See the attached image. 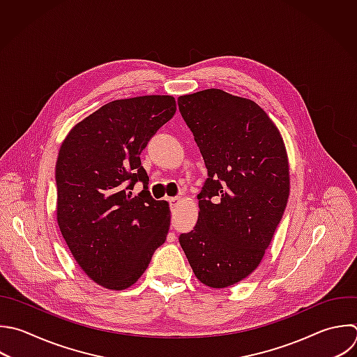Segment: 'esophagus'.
<instances>
[{
	"mask_svg": "<svg viewBox=\"0 0 357 357\" xmlns=\"http://www.w3.org/2000/svg\"><path fill=\"white\" fill-rule=\"evenodd\" d=\"M169 201H170V204L174 206V205H177V204L181 201V197H172V198H169Z\"/></svg>",
	"mask_w": 357,
	"mask_h": 357,
	"instance_id": "obj_1",
	"label": "esophagus"
}]
</instances>
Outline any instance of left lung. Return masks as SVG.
<instances>
[{
    "label": "left lung",
    "instance_id": "obj_1",
    "mask_svg": "<svg viewBox=\"0 0 357 357\" xmlns=\"http://www.w3.org/2000/svg\"><path fill=\"white\" fill-rule=\"evenodd\" d=\"M208 178L198 194V220L180 245L204 284L222 289L261 262L283 216L289 162L282 135L252 100L220 89L178 98Z\"/></svg>",
    "mask_w": 357,
    "mask_h": 357
}]
</instances>
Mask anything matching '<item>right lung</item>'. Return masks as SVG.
Wrapping results in <instances>:
<instances>
[{
    "mask_svg": "<svg viewBox=\"0 0 357 357\" xmlns=\"http://www.w3.org/2000/svg\"><path fill=\"white\" fill-rule=\"evenodd\" d=\"M167 95L120 99L78 123L61 144L57 222L82 271L110 290L132 286L170 227L169 202L148 191L141 152L176 113ZM142 181L144 190H130Z\"/></svg>",
    "mask_w": 357,
    "mask_h": 357,
    "instance_id": "1",
    "label": "right lung"
}]
</instances>
